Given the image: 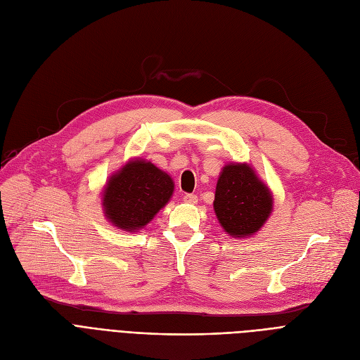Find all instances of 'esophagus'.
Instances as JSON below:
<instances>
[{"instance_id":"esophagus-1","label":"esophagus","mask_w":360,"mask_h":360,"mask_svg":"<svg viewBox=\"0 0 360 360\" xmlns=\"http://www.w3.org/2000/svg\"><path fill=\"white\" fill-rule=\"evenodd\" d=\"M183 200H184L186 202H189V204H196V202H198V196L193 195V193H186V195L183 196Z\"/></svg>"}]
</instances>
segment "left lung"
Masks as SVG:
<instances>
[{"label":"left lung","mask_w":360,"mask_h":360,"mask_svg":"<svg viewBox=\"0 0 360 360\" xmlns=\"http://www.w3.org/2000/svg\"><path fill=\"white\" fill-rule=\"evenodd\" d=\"M214 212L232 237H249L262 228L272 212V198L249 165L229 164L217 180Z\"/></svg>","instance_id":"obj_1"}]
</instances>
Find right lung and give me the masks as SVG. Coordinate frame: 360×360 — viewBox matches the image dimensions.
<instances>
[{"mask_svg": "<svg viewBox=\"0 0 360 360\" xmlns=\"http://www.w3.org/2000/svg\"><path fill=\"white\" fill-rule=\"evenodd\" d=\"M172 191L174 183L167 172L152 162L131 160L107 183L103 200L107 219L122 229H140L169 201Z\"/></svg>", "mask_w": 360, "mask_h": 360, "instance_id": "obj_1", "label": "right lung"}]
</instances>
